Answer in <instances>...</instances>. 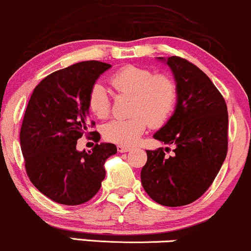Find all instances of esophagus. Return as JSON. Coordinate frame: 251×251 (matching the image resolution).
Instances as JSON below:
<instances>
[{
  "mask_svg": "<svg viewBox=\"0 0 251 251\" xmlns=\"http://www.w3.org/2000/svg\"><path fill=\"white\" fill-rule=\"evenodd\" d=\"M117 151L119 153H125V152H129L131 151V147L128 146H123V145H118L117 146Z\"/></svg>",
  "mask_w": 251,
  "mask_h": 251,
  "instance_id": "obj_1",
  "label": "esophagus"
}]
</instances>
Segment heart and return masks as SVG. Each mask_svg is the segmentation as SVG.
I'll return each instance as SVG.
<instances>
[{
    "label": "heart",
    "mask_w": 251,
    "mask_h": 251,
    "mask_svg": "<svg viewBox=\"0 0 251 251\" xmlns=\"http://www.w3.org/2000/svg\"><path fill=\"white\" fill-rule=\"evenodd\" d=\"M110 84L119 95L131 97L125 119H114L102 127L107 141L129 146L138 141L151 126L164 125L173 113L177 101V86L166 74H155L147 68L126 65L110 77ZM90 111L99 119H105L111 111V101L101 84H93L87 96Z\"/></svg>",
    "instance_id": "b5f03b06"
}]
</instances>
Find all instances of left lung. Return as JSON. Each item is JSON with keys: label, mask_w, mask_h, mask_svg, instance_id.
<instances>
[{"label": "left lung", "mask_w": 251, "mask_h": 251, "mask_svg": "<svg viewBox=\"0 0 251 251\" xmlns=\"http://www.w3.org/2000/svg\"><path fill=\"white\" fill-rule=\"evenodd\" d=\"M158 59L173 72L177 101L173 116L153 137L175 149L170 156L162 149L146 151L141 183L155 202L180 207L198 200L219 173L228 151V111L225 98L198 66L177 56Z\"/></svg>", "instance_id": "obj_1"}]
</instances>
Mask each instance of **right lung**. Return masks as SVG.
I'll return each instance as SVG.
<instances>
[{
  "label": "right lung",
  "mask_w": 251,
  "mask_h": 251,
  "mask_svg": "<svg viewBox=\"0 0 251 251\" xmlns=\"http://www.w3.org/2000/svg\"><path fill=\"white\" fill-rule=\"evenodd\" d=\"M110 68L98 60L76 63L45 77L30 97L20 133L25 171L57 203L77 206L92 199L105 177V161L117 153L116 145L106 143L89 152L76 150L89 127L90 89ZM92 133L98 143L100 135Z\"/></svg>",
  "instance_id": "obj_1"
}]
</instances>
